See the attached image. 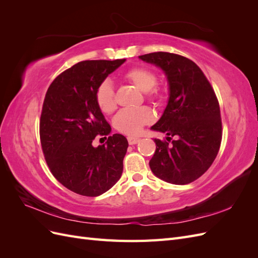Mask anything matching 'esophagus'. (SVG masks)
<instances>
[{
	"label": "esophagus",
	"mask_w": 258,
	"mask_h": 258,
	"mask_svg": "<svg viewBox=\"0 0 258 258\" xmlns=\"http://www.w3.org/2000/svg\"><path fill=\"white\" fill-rule=\"evenodd\" d=\"M139 141H140L139 138H136V137H128V143H129L130 145L137 144Z\"/></svg>",
	"instance_id": "esophagus-1"
}]
</instances>
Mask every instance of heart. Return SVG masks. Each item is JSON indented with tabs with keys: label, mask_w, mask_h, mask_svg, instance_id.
<instances>
[{
	"label": "heart",
	"mask_w": 258,
	"mask_h": 258,
	"mask_svg": "<svg viewBox=\"0 0 258 258\" xmlns=\"http://www.w3.org/2000/svg\"><path fill=\"white\" fill-rule=\"evenodd\" d=\"M122 77L137 88L144 91L145 98L153 103H158L162 92L157 86V75L151 69L134 67L124 72ZM95 100L99 110L104 114H111L116 110V99L113 85L110 81H103L95 92ZM154 115L148 107L135 110H121L114 118V127L117 131L128 136H138L143 127L151 123Z\"/></svg>",
	"instance_id": "1"
}]
</instances>
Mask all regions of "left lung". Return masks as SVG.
<instances>
[{
  "instance_id": "1",
  "label": "left lung",
  "mask_w": 258,
  "mask_h": 258,
  "mask_svg": "<svg viewBox=\"0 0 258 258\" xmlns=\"http://www.w3.org/2000/svg\"><path fill=\"white\" fill-rule=\"evenodd\" d=\"M139 58L161 68L170 88L166 110L152 127L168 137L154 140L151 170L168 183L189 184L211 167L221 147L222 118L214 89L201 69L181 54L157 51Z\"/></svg>"
}]
</instances>
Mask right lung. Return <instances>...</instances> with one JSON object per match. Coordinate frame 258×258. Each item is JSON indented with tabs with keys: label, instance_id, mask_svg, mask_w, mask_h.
<instances>
[{
	"label": "right lung",
	"instance_id": "right-lung-1",
	"mask_svg": "<svg viewBox=\"0 0 258 258\" xmlns=\"http://www.w3.org/2000/svg\"><path fill=\"white\" fill-rule=\"evenodd\" d=\"M124 61H81L59 74L45 95L40 118L45 160L59 183L82 196H100L122 173L128 141L121 135L110 136L111 126L99 110L95 92ZM106 135V145L92 146L95 137Z\"/></svg>",
	"mask_w": 258,
	"mask_h": 258
}]
</instances>
